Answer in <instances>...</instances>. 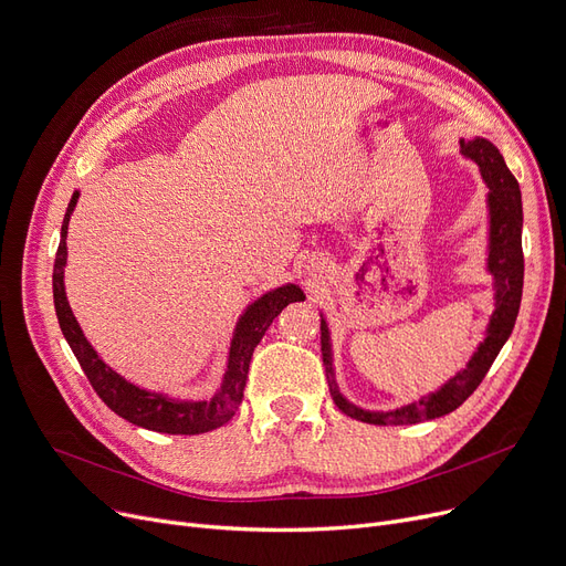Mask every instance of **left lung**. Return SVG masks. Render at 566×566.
I'll use <instances>...</instances> for the list:
<instances>
[{"mask_svg":"<svg viewBox=\"0 0 566 566\" xmlns=\"http://www.w3.org/2000/svg\"><path fill=\"white\" fill-rule=\"evenodd\" d=\"M461 154L480 165V171L489 186V216H491L489 273L493 275V286H495V312L489 323L486 339L480 344L478 350H474L468 367L444 382L438 392L397 410L374 412V410H363L358 406H353L342 397L335 380V369H333L328 323L321 318V355H323L325 378H328L333 401L353 420H360L367 424H380V427L418 424L424 420L442 418V415L457 410L474 390L480 388V382L489 374L500 348L510 339L514 331V323L521 307V295H523L521 188L510 167L504 165L502 154L489 139L484 137L461 139Z\"/></svg>","mask_w":566,"mask_h":566,"instance_id":"8db88e82","label":"left lung"}]
</instances>
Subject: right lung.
<instances>
[{"instance_id": "add662e5", "label": "right lung", "mask_w": 566, "mask_h": 566, "mask_svg": "<svg viewBox=\"0 0 566 566\" xmlns=\"http://www.w3.org/2000/svg\"><path fill=\"white\" fill-rule=\"evenodd\" d=\"M77 197L80 192H73L64 222H62V241H59L56 256H54V271H52V295H54V312L59 318V328H62L82 371L86 374L88 382H92V388L107 403V408L118 415V418H124L148 431L174 433V436H197V433H206L222 427L233 418V412L243 401L252 353L261 342L263 333L268 331V325L273 323V318L289 303L305 301L303 291L295 284L268 291L263 298L252 303L245 310V314L238 318L235 333L229 346L227 371H224L220 390L211 401H176L165 395L142 390L137 385L128 382L124 376H118L98 358L94 346L88 344L86 337L82 335V328L77 325L71 312V305L66 301V289H64V265L69 254L66 235H69V222L75 211Z\"/></svg>"}]
</instances>
